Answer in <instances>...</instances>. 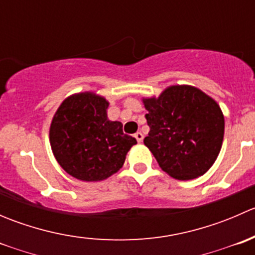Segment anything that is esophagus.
Listing matches in <instances>:
<instances>
[{
	"mask_svg": "<svg viewBox=\"0 0 255 255\" xmlns=\"http://www.w3.org/2000/svg\"><path fill=\"white\" fill-rule=\"evenodd\" d=\"M134 137H135V139H137L138 140V142H142V140H143V133L142 132H137V133H135V134H134Z\"/></svg>",
	"mask_w": 255,
	"mask_h": 255,
	"instance_id": "34e87169",
	"label": "esophagus"
}]
</instances>
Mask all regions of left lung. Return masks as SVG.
<instances>
[{"mask_svg":"<svg viewBox=\"0 0 255 255\" xmlns=\"http://www.w3.org/2000/svg\"><path fill=\"white\" fill-rule=\"evenodd\" d=\"M149 130L144 144L159 166L177 180L204 175L220 154L225 118L215 100L187 85L144 99Z\"/></svg>","mask_w":255,"mask_h":255,"instance_id":"left-lung-1","label":"left lung"}]
</instances>
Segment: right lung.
Here are the masks:
<instances>
[{
    "mask_svg": "<svg viewBox=\"0 0 255 255\" xmlns=\"http://www.w3.org/2000/svg\"><path fill=\"white\" fill-rule=\"evenodd\" d=\"M107 107L104 97L82 92L68 97L51 121L54 156L66 173L82 181H101L117 173L137 144L123 133L122 123L107 118Z\"/></svg>",
    "mask_w": 255,
    "mask_h": 255,
    "instance_id": "right-lung-1",
    "label": "right lung"
}]
</instances>
